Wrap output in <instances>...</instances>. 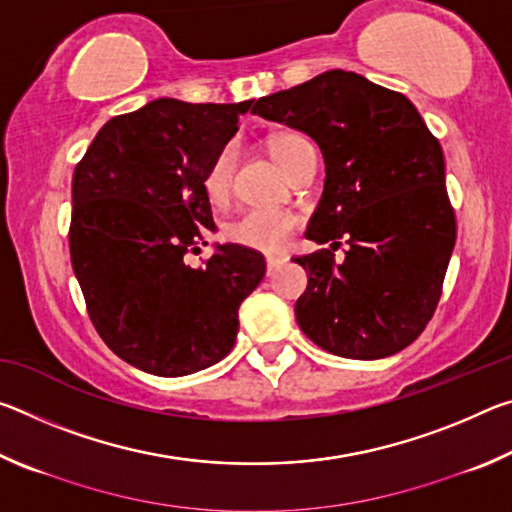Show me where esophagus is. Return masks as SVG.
<instances>
[{
    "label": "esophagus",
    "mask_w": 512,
    "mask_h": 512,
    "mask_svg": "<svg viewBox=\"0 0 512 512\" xmlns=\"http://www.w3.org/2000/svg\"><path fill=\"white\" fill-rule=\"evenodd\" d=\"M284 262H287V259H284V257H275V255L266 257V273L273 275V273L277 271V268H280Z\"/></svg>",
    "instance_id": "esophagus-1"
}]
</instances>
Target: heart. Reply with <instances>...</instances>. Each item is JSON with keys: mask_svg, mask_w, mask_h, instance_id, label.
<instances>
[{"mask_svg": "<svg viewBox=\"0 0 512 512\" xmlns=\"http://www.w3.org/2000/svg\"><path fill=\"white\" fill-rule=\"evenodd\" d=\"M311 146L309 137L296 131L277 133L268 149L275 162L284 171H289L291 162L296 155ZM237 151L232 144L221 146L216 151L201 176V189L210 205H223L230 198L232 189V171H235ZM300 216L289 210H246L237 219L223 225L221 235L228 244L244 246L248 250H259V253H277L291 239L293 232L298 230Z\"/></svg>", "mask_w": 512, "mask_h": 512, "instance_id": "heart-1", "label": "heart"}]
</instances>
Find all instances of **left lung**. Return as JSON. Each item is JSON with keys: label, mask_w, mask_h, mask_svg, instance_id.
I'll use <instances>...</instances> for the list:
<instances>
[{"label": "left lung", "mask_w": 512, "mask_h": 512, "mask_svg": "<svg viewBox=\"0 0 512 512\" xmlns=\"http://www.w3.org/2000/svg\"><path fill=\"white\" fill-rule=\"evenodd\" d=\"M253 115L307 133L325 158V189L307 228L332 248L296 257L309 275L296 318L318 348L384 359L433 316L456 241L445 158L404 94L329 69L255 101ZM351 248L339 265L333 250Z\"/></svg>", "instance_id": "8db88e82"}]
</instances>
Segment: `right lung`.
<instances>
[{"label": "right lung", "instance_id": "obj_1", "mask_svg": "<svg viewBox=\"0 0 512 512\" xmlns=\"http://www.w3.org/2000/svg\"><path fill=\"white\" fill-rule=\"evenodd\" d=\"M253 101L155 99L112 117L76 164L69 255L103 343L131 366L183 377L232 350L239 305L264 280V255L216 246L201 176Z\"/></svg>", "mask_w": 512, "mask_h": 512}]
</instances>
